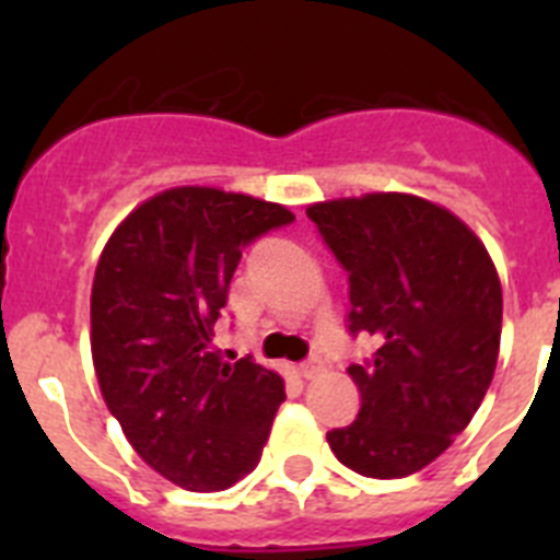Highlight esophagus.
<instances>
[{
  "label": "esophagus",
  "mask_w": 560,
  "mask_h": 560,
  "mask_svg": "<svg viewBox=\"0 0 560 560\" xmlns=\"http://www.w3.org/2000/svg\"><path fill=\"white\" fill-rule=\"evenodd\" d=\"M323 370H325V361L319 359V355H311V359H305L303 364H300V375H303V378H316Z\"/></svg>",
  "instance_id": "esophagus-1"
}]
</instances>
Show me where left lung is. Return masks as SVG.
<instances>
[{
	"label": "left lung",
	"mask_w": 560,
	"mask_h": 560,
	"mask_svg": "<svg viewBox=\"0 0 560 560\" xmlns=\"http://www.w3.org/2000/svg\"><path fill=\"white\" fill-rule=\"evenodd\" d=\"M305 212L348 271V330L378 341L348 368L361 409L328 432L330 452L361 477H409L452 446L491 387L502 336L493 260L454 212L409 192Z\"/></svg>",
	"instance_id": "1"
}]
</instances>
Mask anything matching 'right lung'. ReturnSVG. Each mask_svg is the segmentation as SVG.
Wrapping results in <instances>:
<instances>
[{"label": "right lung", "mask_w": 560, "mask_h": 560, "mask_svg": "<svg viewBox=\"0 0 560 560\" xmlns=\"http://www.w3.org/2000/svg\"><path fill=\"white\" fill-rule=\"evenodd\" d=\"M294 221L283 205L215 187L142 201L108 237L92 283V359L133 452L185 491H224L255 471L283 378L224 361L215 323L241 252Z\"/></svg>", "instance_id": "1"}]
</instances>
